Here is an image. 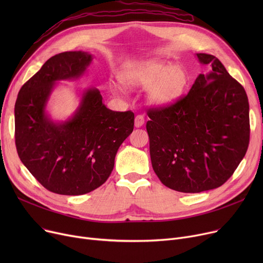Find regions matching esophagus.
Instances as JSON below:
<instances>
[{
	"label": "esophagus",
	"mask_w": 263,
	"mask_h": 263,
	"mask_svg": "<svg viewBox=\"0 0 263 263\" xmlns=\"http://www.w3.org/2000/svg\"><path fill=\"white\" fill-rule=\"evenodd\" d=\"M134 121H135V127L136 128H141L143 124L145 123V117L143 115L139 114V115L135 116V120Z\"/></svg>",
	"instance_id": "obj_1"
}]
</instances>
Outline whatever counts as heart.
<instances>
[{
  "mask_svg": "<svg viewBox=\"0 0 263 263\" xmlns=\"http://www.w3.org/2000/svg\"><path fill=\"white\" fill-rule=\"evenodd\" d=\"M124 86L147 88L149 103L156 106H168L181 98L189 82L185 69L178 64L150 61L127 66L119 74ZM112 90L117 89L112 86Z\"/></svg>",
  "mask_w": 263,
  "mask_h": 263,
  "instance_id": "obj_1",
  "label": "heart"
}]
</instances>
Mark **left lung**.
<instances>
[{
  "label": "left lung",
  "mask_w": 263,
  "mask_h": 263,
  "mask_svg": "<svg viewBox=\"0 0 263 263\" xmlns=\"http://www.w3.org/2000/svg\"><path fill=\"white\" fill-rule=\"evenodd\" d=\"M211 71L168 106L150 107L146 129L153 168L161 182L182 193L223 185L250 144V104L240 83L213 55L197 53Z\"/></svg>",
  "instance_id": "obj_1"
}]
</instances>
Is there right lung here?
Wrapping results in <instances>:
<instances>
[{
  "mask_svg": "<svg viewBox=\"0 0 263 263\" xmlns=\"http://www.w3.org/2000/svg\"><path fill=\"white\" fill-rule=\"evenodd\" d=\"M91 60L82 51L54 55L24 83L15 104L21 162L41 185L61 195H83L102 185L114 168L118 148L134 128L133 112L107 108L97 88L83 92L67 121L54 122L47 115L54 83L80 78Z\"/></svg>",
  "mask_w": 263,
  "mask_h": 263,
  "instance_id": "add662e5",
  "label": "right lung"
}]
</instances>
